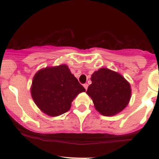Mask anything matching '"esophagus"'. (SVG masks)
I'll return each mask as SVG.
<instances>
[{"label":"esophagus","mask_w":159,"mask_h":159,"mask_svg":"<svg viewBox=\"0 0 159 159\" xmlns=\"http://www.w3.org/2000/svg\"><path fill=\"white\" fill-rule=\"evenodd\" d=\"M83 86H84V88L85 89V90H87L88 87H89V84H88L87 83H85V84H84V85H83Z\"/></svg>","instance_id":"1"}]
</instances>
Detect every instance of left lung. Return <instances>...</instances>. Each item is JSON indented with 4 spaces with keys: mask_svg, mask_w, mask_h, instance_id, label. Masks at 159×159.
I'll use <instances>...</instances> for the list:
<instances>
[{
    "mask_svg": "<svg viewBox=\"0 0 159 159\" xmlns=\"http://www.w3.org/2000/svg\"><path fill=\"white\" fill-rule=\"evenodd\" d=\"M91 80L92 83L86 93L102 115L112 116L127 106L131 90L122 75L108 68H100L92 74Z\"/></svg>",
    "mask_w": 159,
    "mask_h": 159,
    "instance_id": "obj_1",
    "label": "left lung"
}]
</instances>
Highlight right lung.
Masks as SVG:
<instances>
[{"instance_id":"1","label":"right lung","mask_w":159,"mask_h":159,"mask_svg":"<svg viewBox=\"0 0 159 159\" xmlns=\"http://www.w3.org/2000/svg\"><path fill=\"white\" fill-rule=\"evenodd\" d=\"M84 88L67 65L48 67L38 70L32 81L31 96L41 111L51 117L70 110L72 101Z\"/></svg>"}]
</instances>
